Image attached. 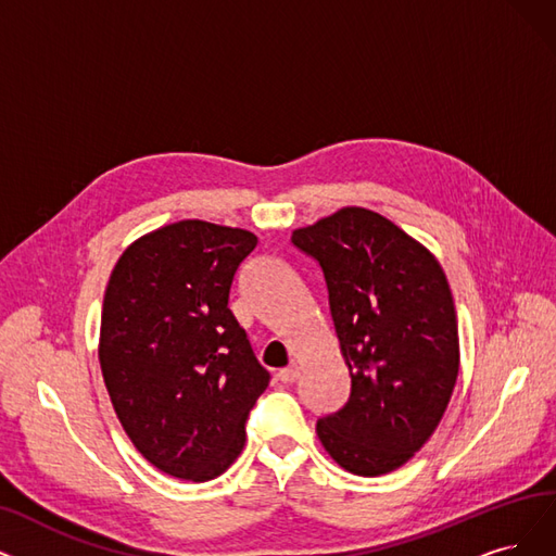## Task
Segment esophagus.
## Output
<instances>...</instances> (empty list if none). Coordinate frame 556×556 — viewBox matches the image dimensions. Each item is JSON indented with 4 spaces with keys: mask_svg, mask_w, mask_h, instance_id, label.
<instances>
[{
    "mask_svg": "<svg viewBox=\"0 0 556 556\" xmlns=\"http://www.w3.org/2000/svg\"><path fill=\"white\" fill-rule=\"evenodd\" d=\"M299 374H301V369L296 367V365H292V367H285V369H280L278 371V379H280V383H294L296 379H299Z\"/></svg>",
    "mask_w": 556,
    "mask_h": 556,
    "instance_id": "obj_1",
    "label": "esophagus"
}]
</instances>
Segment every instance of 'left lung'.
<instances>
[{
    "label": "left lung",
    "mask_w": 556,
    "mask_h": 556,
    "mask_svg": "<svg viewBox=\"0 0 556 556\" xmlns=\"http://www.w3.org/2000/svg\"><path fill=\"white\" fill-rule=\"evenodd\" d=\"M292 241L321 266L351 376L349 402L317 421V435L346 472L388 475L425 447L458 379L447 276L427 247L365 207H342Z\"/></svg>",
    "instance_id": "left-lung-1"
}]
</instances>
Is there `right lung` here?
<instances>
[{
    "instance_id": "add662e5",
    "label": "right lung",
    "mask_w": 556,
    "mask_h": 556,
    "mask_svg": "<svg viewBox=\"0 0 556 556\" xmlns=\"http://www.w3.org/2000/svg\"><path fill=\"white\" fill-rule=\"evenodd\" d=\"M249 230L187 218L118 257L102 303L100 367L125 433L154 468L187 481L224 475L269 386L228 307Z\"/></svg>"
}]
</instances>
